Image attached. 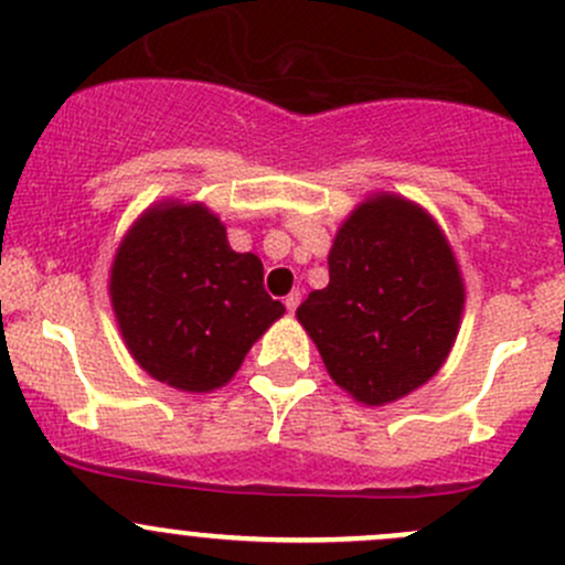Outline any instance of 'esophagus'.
I'll use <instances>...</instances> for the list:
<instances>
[{"label": "esophagus", "instance_id": "34e87169", "mask_svg": "<svg viewBox=\"0 0 565 565\" xmlns=\"http://www.w3.org/2000/svg\"><path fill=\"white\" fill-rule=\"evenodd\" d=\"M299 301H301L299 290H290V294L285 296V307H288V312H294L296 307H299Z\"/></svg>", "mask_w": 565, "mask_h": 565}]
</instances>
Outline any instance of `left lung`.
I'll return each mask as SVG.
<instances>
[{"label":"left lung","instance_id":"obj_1","mask_svg":"<svg viewBox=\"0 0 565 565\" xmlns=\"http://www.w3.org/2000/svg\"><path fill=\"white\" fill-rule=\"evenodd\" d=\"M465 282L438 220L394 193L353 209L329 249V285L296 318L356 403H397L429 381L459 334Z\"/></svg>","mask_w":565,"mask_h":565}]
</instances>
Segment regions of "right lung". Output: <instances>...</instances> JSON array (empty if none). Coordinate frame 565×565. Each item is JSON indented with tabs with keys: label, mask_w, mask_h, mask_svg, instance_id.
<instances>
[{
	"label": "right lung",
	"mask_w": 565,
	"mask_h": 565,
	"mask_svg": "<svg viewBox=\"0 0 565 565\" xmlns=\"http://www.w3.org/2000/svg\"><path fill=\"white\" fill-rule=\"evenodd\" d=\"M108 296L136 364L188 394L225 386L285 307L264 288V264L231 249L206 203H152L119 242Z\"/></svg>",
	"instance_id": "1"
}]
</instances>
